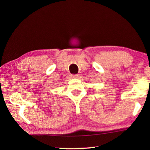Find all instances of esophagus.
Wrapping results in <instances>:
<instances>
[{
  "instance_id": "obj_1",
  "label": "esophagus",
  "mask_w": 150,
  "mask_h": 150,
  "mask_svg": "<svg viewBox=\"0 0 150 150\" xmlns=\"http://www.w3.org/2000/svg\"><path fill=\"white\" fill-rule=\"evenodd\" d=\"M71 77L72 78H78L79 75L78 74H71Z\"/></svg>"
}]
</instances>
